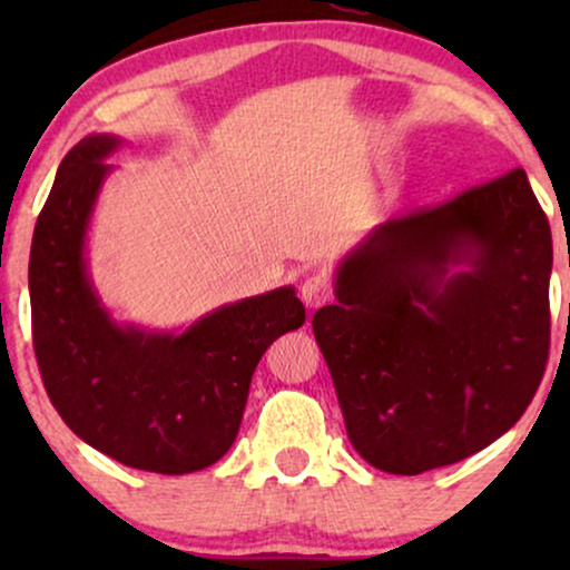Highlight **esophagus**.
<instances>
[{
  "label": "esophagus",
  "mask_w": 570,
  "mask_h": 570,
  "mask_svg": "<svg viewBox=\"0 0 570 570\" xmlns=\"http://www.w3.org/2000/svg\"><path fill=\"white\" fill-rule=\"evenodd\" d=\"M330 298H332V287H330V283H326V279H324L322 275H314V277L303 279V285H301V301L306 303L308 308L324 306V303L330 301Z\"/></svg>",
  "instance_id": "obj_1"
}]
</instances>
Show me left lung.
Here are the masks:
<instances>
[{"instance_id":"obj_1","label":"left lung","mask_w":570,"mask_h":570,"mask_svg":"<svg viewBox=\"0 0 570 570\" xmlns=\"http://www.w3.org/2000/svg\"><path fill=\"white\" fill-rule=\"evenodd\" d=\"M552 236L521 168L368 230L334 269L314 334L347 439L381 472L478 454L540 386Z\"/></svg>"}]
</instances>
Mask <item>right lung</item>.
Listing matches in <instances>:
<instances>
[{"label":"right lung","instance_id":"add662e5","mask_svg":"<svg viewBox=\"0 0 570 570\" xmlns=\"http://www.w3.org/2000/svg\"><path fill=\"white\" fill-rule=\"evenodd\" d=\"M124 145L88 135L61 160L30 246V314L46 392L92 449L135 470L189 474L236 441L248 386L277 337L306 322L293 285L225 303L184 330L119 322L100 301L88 230L106 158Z\"/></svg>","mask_w":570,"mask_h":570}]
</instances>
